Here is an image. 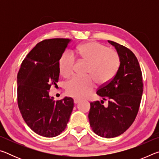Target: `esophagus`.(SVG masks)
Returning <instances> with one entry per match:
<instances>
[{
	"instance_id": "obj_1",
	"label": "esophagus",
	"mask_w": 159,
	"mask_h": 159,
	"mask_svg": "<svg viewBox=\"0 0 159 159\" xmlns=\"http://www.w3.org/2000/svg\"><path fill=\"white\" fill-rule=\"evenodd\" d=\"M80 101H81V100H80V99H78V98H75V99H74V102L75 104H78V103H79V102H80Z\"/></svg>"
}]
</instances>
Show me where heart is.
I'll list each match as a JSON object with an SVG mask.
<instances>
[{
	"mask_svg": "<svg viewBox=\"0 0 159 159\" xmlns=\"http://www.w3.org/2000/svg\"><path fill=\"white\" fill-rule=\"evenodd\" d=\"M76 53L82 60L89 64L88 74L99 83L109 81L119 68L120 58L117 52L98 42L90 41L80 45L77 48ZM74 64L73 54L65 52L59 63L60 74L64 77L70 76L73 74ZM95 86L92 78L75 76L66 82V90L71 96L83 98L93 92Z\"/></svg>",
	"mask_w": 159,
	"mask_h": 159,
	"instance_id": "obj_1",
	"label": "heart"
}]
</instances>
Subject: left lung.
I'll use <instances>...</instances> for the list:
<instances>
[{"label": "left lung", "mask_w": 159, "mask_h": 159, "mask_svg": "<svg viewBox=\"0 0 159 159\" xmlns=\"http://www.w3.org/2000/svg\"><path fill=\"white\" fill-rule=\"evenodd\" d=\"M108 42L119 56L120 66L114 77L97 91L102 99H108V106L104 107L103 100L91 102L88 118L94 133L111 138L123 134L133 124L140 104L143 83L134 53L117 43Z\"/></svg>", "instance_id": "1"}]
</instances>
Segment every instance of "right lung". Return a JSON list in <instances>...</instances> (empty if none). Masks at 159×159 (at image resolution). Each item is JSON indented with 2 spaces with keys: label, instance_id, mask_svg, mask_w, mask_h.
<instances>
[{
  "label": "right lung",
  "instance_id": "1",
  "mask_svg": "<svg viewBox=\"0 0 159 159\" xmlns=\"http://www.w3.org/2000/svg\"><path fill=\"white\" fill-rule=\"evenodd\" d=\"M71 40L43 41L31 50L17 74V103L21 114L32 130L53 138L66 128L74 108V99L55 101L49 95L52 85L58 87L60 60Z\"/></svg>",
  "mask_w": 159,
  "mask_h": 159
}]
</instances>
